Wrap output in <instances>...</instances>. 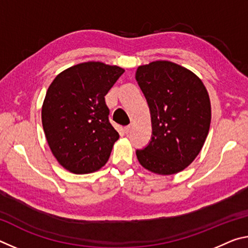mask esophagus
Here are the masks:
<instances>
[{
    "instance_id": "obj_1",
    "label": "esophagus",
    "mask_w": 248,
    "mask_h": 248,
    "mask_svg": "<svg viewBox=\"0 0 248 248\" xmlns=\"http://www.w3.org/2000/svg\"><path fill=\"white\" fill-rule=\"evenodd\" d=\"M131 128H132V124H128V125H125V127L124 128V133H129L130 131H131Z\"/></svg>"
}]
</instances>
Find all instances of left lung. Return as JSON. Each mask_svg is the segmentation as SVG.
Wrapping results in <instances>:
<instances>
[{"label":"left lung","instance_id":"1","mask_svg":"<svg viewBox=\"0 0 248 248\" xmlns=\"http://www.w3.org/2000/svg\"><path fill=\"white\" fill-rule=\"evenodd\" d=\"M136 78L149 104L152 138L137 157L145 170L174 175L189 166L207 139L211 104L201 79L170 61L137 69Z\"/></svg>","mask_w":248,"mask_h":248}]
</instances>
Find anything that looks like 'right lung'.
I'll return each mask as SVG.
<instances>
[{
	"instance_id": "obj_1",
	"label": "right lung",
	"mask_w": 248,
	"mask_h": 248,
	"mask_svg": "<svg viewBox=\"0 0 248 248\" xmlns=\"http://www.w3.org/2000/svg\"><path fill=\"white\" fill-rule=\"evenodd\" d=\"M124 70L89 61L59 73L41 108L46 139L59 164L89 174L106 164L119 133L109 121L105 96Z\"/></svg>"
}]
</instances>
